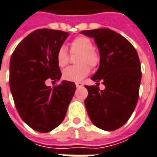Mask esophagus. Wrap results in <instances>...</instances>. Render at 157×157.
<instances>
[{
    "label": "esophagus",
    "mask_w": 157,
    "mask_h": 157,
    "mask_svg": "<svg viewBox=\"0 0 157 157\" xmlns=\"http://www.w3.org/2000/svg\"><path fill=\"white\" fill-rule=\"evenodd\" d=\"M75 85H76V87L77 88H80L82 86V82H76V83H75Z\"/></svg>",
    "instance_id": "34e87169"
}]
</instances>
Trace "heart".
<instances>
[{
  "label": "heart",
  "mask_w": 157,
  "mask_h": 157,
  "mask_svg": "<svg viewBox=\"0 0 157 157\" xmlns=\"http://www.w3.org/2000/svg\"><path fill=\"white\" fill-rule=\"evenodd\" d=\"M72 53H80L77 58V66L69 67L63 71V78L69 82H79L90 73L89 65L95 67L99 62L98 53L93 50L92 42L84 36L75 38L70 43ZM57 63L59 67H64L68 63V55L65 47H61L57 54Z\"/></svg>",
  "instance_id": "obj_1"
}]
</instances>
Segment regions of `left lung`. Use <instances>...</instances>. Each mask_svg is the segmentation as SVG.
<instances>
[{
    "mask_svg": "<svg viewBox=\"0 0 157 157\" xmlns=\"http://www.w3.org/2000/svg\"><path fill=\"white\" fill-rule=\"evenodd\" d=\"M93 38L99 51V67L91 76L96 84L101 81L105 89L85 86L84 100L92 124L104 131H115L129 120L136 107L141 81L140 62L132 43L108 28L82 31Z\"/></svg>",
    "mask_w": 157,
    "mask_h": 157,
    "instance_id": "8db88e82",
    "label": "left lung"
}]
</instances>
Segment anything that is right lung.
I'll return each mask as SVG.
<instances>
[{"mask_svg": "<svg viewBox=\"0 0 157 157\" xmlns=\"http://www.w3.org/2000/svg\"><path fill=\"white\" fill-rule=\"evenodd\" d=\"M67 36L59 30H35L10 58V87L16 108L24 122L39 132H49L63 122L76 89L68 81L54 88L45 84L48 78H61L57 54Z\"/></svg>", "mask_w": 157, "mask_h": 157, "instance_id": "right-lung-1", "label": "right lung"}]
</instances>
